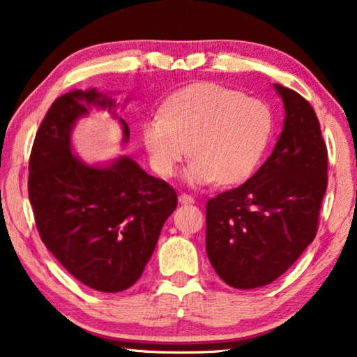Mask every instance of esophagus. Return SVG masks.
Listing matches in <instances>:
<instances>
[{"mask_svg": "<svg viewBox=\"0 0 357 357\" xmlns=\"http://www.w3.org/2000/svg\"><path fill=\"white\" fill-rule=\"evenodd\" d=\"M179 202L181 203H185V205H188V203H189V205H190V203H194L195 200H194V197L189 195V194H181L179 195Z\"/></svg>", "mask_w": 357, "mask_h": 357, "instance_id": "esophagus-1", "label": "esophagus"}]
</instances>
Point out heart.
<instances>
[{"label":"heart","mask_w":357,"mask_h":357,"mask_svg":"<svg viewBox=\"0 0 357 357\" xmlns=\"http://www.w3.org/2000/svg\"><path fill=\"white\" fill-rule=\"evenodd\" d=\"M271 127L273 116L265 101L200 81L168 95L162 114L146 119L141 133L160 176L172 178L190 151L194 158L185 173L190 183L236 184L257 167Z\"/></svg>","instance_id":"obj_1"}]
</instances>
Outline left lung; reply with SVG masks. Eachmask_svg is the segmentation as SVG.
Returning a JSON list of instances; mask_svg holds the SVG:
<instances>
[{
  "label": "left lung",
  "mask_w": 357,
  "mask_h": 357,
  "mask_svg": "<svg viewBox=\"0 0 357 357\" xmlns=\"http://www.w3.org/2000/svg\"><path fill=\"white\" fill-rule=\"evenodd\" d=\"M284 128L271 155L240 188L206 203V254L236 289L267 286L314 240L327 189V148L311 105L275 84Z\"/></svg>",
  "instance_id": "1"
}]
</instances>
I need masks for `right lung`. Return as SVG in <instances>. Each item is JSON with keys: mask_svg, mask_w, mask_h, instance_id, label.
I'll return each mask as SVG.
<instances>
[{"mask_svg": "<svg viewBox=\"0 0 357 357\" xmlns=\"http://www.w3.org/2000/svg\"><path fill=\"white\" fill-rule=\"evenodd\" d=\"M100 97L71 90L49 107L33 141L28 197L39 236L68 273L95 291L121 292L143 275L178 195L128 157L97 168L71 154L73 123L90 105L114 106Z\"/></svg>", "mask_w": 357, "mask_h": 357, "instance_id": "obj_1", "label": "right lung"}]
</instances>
